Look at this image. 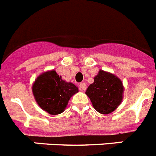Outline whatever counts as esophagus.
<instances>
[{
  "instance_id": "obj_1",
  "label": "esophagus",
  "mask_w": 156,
  "mask_h": 156,
  "mask_svg": "<svg viewBox=\"0 0 156 156\" xmlns=\"http://www.w3.org/2000/svg\"><path fill=\"white\" fill-rule=\"evenodd\" d=\"M79 88H80V90H81V91H84V90H86L87 89L86 83H81L79 85Z\"/></svg>"
}]
</instances>
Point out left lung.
I'll list each match as a JSON object with an SVG mask.
<instances>
[{"mask_svg":"<svg viewBox=\"0 0 156 156\" xmlns=\"http://www.w3.org/2000/svg\"><path fill=\"white\" fill-rule=\"evenodd\" d=\"M123 91L124 87L119 77L100 69L85 94L90 98L94 109L106 115L119 107L123 98Z\"/></svg>","mask_w":156,"mask_h":156,"instance_id":"left-lung-1","label":"left lung"}]
</instances>
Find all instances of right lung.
<instances>
[{
  "label": "right lung",
  "instance_id": "add662e5",
  "mask_svg": "<svg viewBox=\"0 0 156 156\" xmlns=\"http://www.w3.org/2000/svg\"><path fill=\"white\" fill-rule=\"evenodd\" d=\"M32 91L41 109L51 115H58L65 111L69 99L79 90L73 83L66 82L52 69L37 77Z\"/></svg>",
  "mask_w": 156,
  "mask_h": 156
}]
</instances>
